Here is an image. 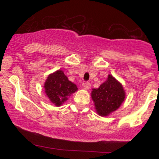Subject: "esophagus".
Here are the masks:
<instances>
[{
	"mask_svg": "<svg viewBox=\"0 0 159 159\" xmlns=\"http://www.w3.org/2000/svg\"><path fill=\"white\" fill-rule=\"evenodd\" d=\"M83 87H84V89H86V90L90 89V88H91V83L88 82V81L83 83Z\"/></svg>",
	"mask_w": 159,
	"mask_h": 159,
	"instance_id": "1",
	"label": "esophagus"
}]
</instances>
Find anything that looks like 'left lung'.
Returning a JSON list of instances; mask_svg holds the SVG:
<instances>
[{
  "mask_svg": "<svg viewBox=\"0 0 159 159\" xmlns=\"http://www.w3.org/2000/svg\"><path fill=\"white\" fill-rule=\"evenodd\" d=\"M125 98L122 85L111 75L102 84L98 89L91 91V98L94 101L95 109L101 116H107L118 109Z\"/></svg>",
  "mask_w": 159,
  "mask_h": 159,
  "instance_id": "8db88e82",
  "label": "left lung"
}]
</instances>
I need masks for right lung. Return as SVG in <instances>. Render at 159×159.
I'll use <instances>...</instances> for the list:
<instances>
[{
    "instance_id": "1",
    "label": "right lung",
    "mask_w": 159,
    "mask_h": 159,
    "mask_svg": "<svg viewBox=\"0 0 159 159\" xmlns=\"http://www.w3.org/2000/svg\"><path fill=\"white\" fill-rule=\"evenodd\" d=\"M44 89L50 101L56 106H60L68 99V96L78 90L76 84L70 82L61 70H57L48 77Z\"/></svg>"
}]
</instances>
